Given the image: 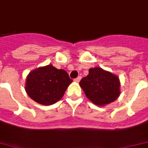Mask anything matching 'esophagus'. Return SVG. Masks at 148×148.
I'll return each mask as SVG.
<instances>
[{"label": "esophagus", "instance_id": "34e87169", "mask_svg": "<svg viewBox=\"0 0 148 148\" xmlns=\"http://www.w3.org/2000/svg\"><path fill=\"white\" fill-rule=\"evenodd\" d=\"M81 76H78L77 78L74 79V81H76V82H79V81H81Z\"/></svg>", "mask_w": 148, "mask_h": 148}]
</instances>
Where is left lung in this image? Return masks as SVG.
<instances>
[{
	"instance_id": "left-lung-1",
	"label": "left lung",
	"mask_w": 148,
	"mask_h": 148,
	"mask_svg": "<svg viewBox=\"0 0 148 148\" xmlns=\"http://www.w3.org/2000/svg\"><path fill=\"white\" fill-rule=\"evenodd\" d=\"M79 84L87 97L96 105L108 104L120 95L119 78L101 67L90 68Z\"/></svg>"
}]
</instances>
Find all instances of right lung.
<instances>
[{
	"instance_id": "1",
	"label": "right lung",
	"mask_w": 148,
	"mask_h": 148,
	"mask_svg": "<svg viewBox=\"0 0 148 148\" xmlns=\"http://www.w3.org/2000/svg\"><path fill=\"white\" fill-rule=\"evenodd\" d=\"M72 81L64 70L57 69L50 64L30 72L25 90L34 101L51 105L61 99Z\"/></svg>"
}]
</instances>
